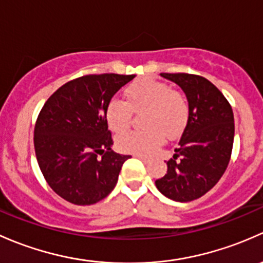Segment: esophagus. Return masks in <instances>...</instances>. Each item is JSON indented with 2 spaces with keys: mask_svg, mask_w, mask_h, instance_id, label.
Here are the masks:
<instances>
[{
  "mask_svg": "<svg viewBox=\"0 0 263 263\" xmlns=\"http://www.w3.org/2000/svg\"><path fill=\"white\" fill-rule=\"evenodd\" d=\"M135 157H137V158H139V159H142L144 163H148V162H149V158H147V157H143V156H135Z\"/></svg>",
  "mask_w": 263,
  "mask_h": 263,
  "instance_id": "1",
  "label": "esophagus"
}]
</instances>
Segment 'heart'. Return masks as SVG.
<instances>
[{
	"label": "heart",
	"mask_w": 263,
	"mask_h": 263,
	"mask_svg": "<svg viewBox=\"0 0 263 263\" xmlns=\"http://www.w3.org/2000/svg\"><path fill=\"white\" fill-rule=\"evenodd\" d=\"M125 97L126 102L118 97L107 102L105 116L109 128L121 133L130 125L133 111L145 109L142 123L146 129L123 131L119 135L116 145L121 152L148 156L164 142V135L170 139L177 138L187 126L190 119L187 100L167 83L142 78L125 88Z\"/></svg>",
	"instance_id": "b5f03b06"
}]
</instances>
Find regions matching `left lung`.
<instances>
[{
  "instance_id": "obj_1",
  "label": "left lung",
  "mask_w": 263,
  "mask_h": 263,
  "mask_svg": "<svg viewBox=\"0 0 263 263\" xmlns=\"http://www.w3.org/2000/svg\"><path fill=\"white\" fill-rule=\"evenodd\" d=\"M187 97L190 119L167 173L156 186L168 199L187 202L212 190L226 172L234 140V116L228 100L206 78L189 73H161Z\"/></svg>"
}]
</instances>
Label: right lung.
<instances>
[{
    "instance_id": "right-lung-1",
    "label": "right lung",
    "mask_w": 263,
    "mask_h": 263,
    "mask_svg": "<svg viewBox=\"0 0 263 263\" xmlns=\"http://www.w3.org/2000/svg\"><path fill=\"white\" fill-rule=\"evenodd\" d=\"M135 74H87L64 83L37 115L34 147L51 190L74 205H92L115 187L124 162L115 153L105 109Z\"/></svg>"
}]
</instances>
